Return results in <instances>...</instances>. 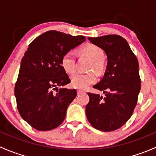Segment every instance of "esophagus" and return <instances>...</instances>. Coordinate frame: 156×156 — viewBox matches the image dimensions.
Masks as SVG:
<instances>
[{
  "label": "esophagus",
  "mask_w": 156,
  "mask_h": 156,
  "mask_svg": "<svg viewBox=\"0 0 156 156\" xmlns=\"http://www.w3.org/2000/svg\"><path fill=\"white\" fill-rule=\"evenodd\" d=\"M77 92H78V94H82V93H84V90H82L78 89V90H77Z\"/></svg>",
  "instance_id": "1"
}]
</instances>
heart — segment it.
<instances>
[{
  "instance_id": "b5f03b06",
  "label": "heart",
  "mask_w": 156,
  "mask_h": 156,
  "mask_svg": "<svg viewBox=\"0 0 156 156\" xmlns=\"http://www.w3.org/2000/svg\"><path fill=\"white\" fill-rule=\"evenodd\" d=\"M80 55L89 58L92 63L90 69H94L97 73H102L105 69L104 52L100 47L95 44H88L79 50ZM76 57L73 52H68L62 58L61 64L62 69L66 73L72 75L75 72ZM97 80V77L94 72L88 73H77L72 77L71 84L75 88L85 89L88 86L94 84Z\"/></svg>"
}]
</instances>
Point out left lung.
<instances>
[{
  "label": "left lung",
  "instance_id": "1",
  "mask_svg": "<svg viewBox=\"0 0 156 156\" xmlns=\"http://www.w3.org/2000/svg\"><path fill=\"white\" fill-rule=\"evenodd\" d=\"M103 49L108 63L104 76L94 88L104 97L87 93L86 106L88 122L101 131H112L123 126L131 117L140 90L139 63L125 38L117 34L88 37Z\"/></svg>",
  "mask_w": 156,
  "mask_h": 156
}]
</instances>
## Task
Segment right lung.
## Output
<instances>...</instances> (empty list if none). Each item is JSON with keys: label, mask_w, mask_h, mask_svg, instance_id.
Returning a JSON list of instances; mask_svg holds the SVG:
<instances>
[{"label": "right lung", "mask_w": 156, "mask_h": 156, "mask_svg": "<svg viewBox=\"0 0 156 156\" xmlns=\"http://www.w3.org/2000/svg\"><path fill=\"white\" fill-rule=\"evenodd\" d=\"M84 41L82 35L48 31L29 45L22 59L14 93L20 115L36 130H52L65 119L77 91L58 88L71 81L61 61L66 53Z\"/></svg>", "instance_id": "add662e5"}]
</instances>
